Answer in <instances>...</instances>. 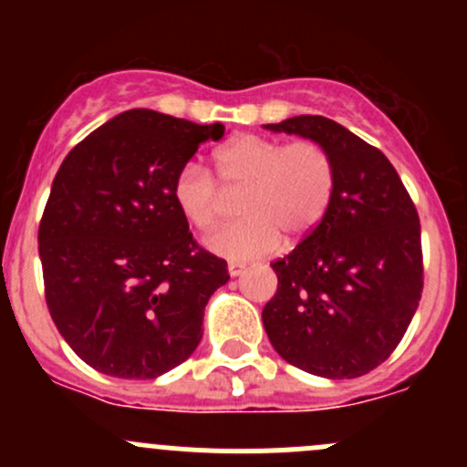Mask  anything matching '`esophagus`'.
Returning a JSON list of instances; mask_svg holds the SVG:
<instances>
[{
	"mask_svg": "<svg viewBox=\"0 0 467 467\" xmlns=\"http://www.w3.org/2000/svg\"><path fill=\"white\" fill-rule=\"evenodd\" d=\"M244 264L242 262H230L228 264V273H230V277H237V275H242L244 273Z\"/></svg>",
	"mask_w": 467,
	"mask_h": 467,
	"instance_id": "esophagus-1",
	"label": "esophagus"
}]
</instances>
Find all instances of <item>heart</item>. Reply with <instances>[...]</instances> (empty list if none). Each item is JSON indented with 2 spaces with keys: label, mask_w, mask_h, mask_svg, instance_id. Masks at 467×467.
Masks as SVG:
<instances>
[{
  "label": "heart",
  "mask_w": 467,
  "mask_h": 467,
  "mask_svg": "<svg viewBox=\"0 0 467 467\" xmlns=\"http://www.w3.org/2000/svg\"><path fill=\"white\" fill-rule=\"evenodd\" d=\"M221 186L201 162L182 164L173 181V201L194 228L210 230L223 216L228 196L239 194L242 219L205 239L225 260L268 255L280 239L298 242L323 221L334 192V164L314 140L285 144L244 135L214 153Z\"/></svg>",
  "instance_id": "heart-1"
}]
</instances>
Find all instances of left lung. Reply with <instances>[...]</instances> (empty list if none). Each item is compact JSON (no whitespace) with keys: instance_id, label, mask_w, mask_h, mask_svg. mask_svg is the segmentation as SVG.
<instances>
[{"instance_id":"left-lung-1","label":"left lung","mask_w":467,"mask_h":467,"mask_svg":"<svg viewBox=\"0 0 467 467\" xmlns=\"http://www.w3.org/2000/svg\"><path fill=\"white\" fill-rule=\"evenodd\" d=\"M314 140L334 164L323 221L282 260L262 312L277 355L305 373L352 379L398 348L422 294L420 221L384 153L337 121L300 115L266 124Z\"/></svg>"}]
</instances>
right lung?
<instances>
[{
	"label": "right lung",
	"instance_id": "right-lung-1",
	"mask_svg": "<svg viewBox=\"0 0 467 467\" xmlns=\"http://www.w3.org/2000/svg\"><path fill=\"white\" fill-rule=\"evenodd\" d=\"M223 133V124L135 108L60 164L37 230L45 298L69 348L99 373L153 379L199 346L228 264L194 242L173 181Z\"/></svg>",
	"mask_w": 467,
	"mask_h": 467
}]
</instances>
